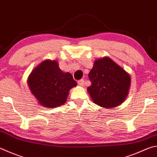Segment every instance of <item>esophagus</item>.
<instances>
[{"label": "esophagus", "mask_w": 157, "mask_h": 157, "mask_svg": "<svg viewBox=\"0 0 157 157\" xmlns=\"http://www.w3.org/2000/svg\"><path fill=\"white\" fill-rule=\"evenodd\" d=\"M78 84L79 85V86H83L84 85V80L83 79H79V80H78Z\"/></svg>", "instance_id": "34e87169"}]
</instances>
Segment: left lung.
<instances>
[{"label":"left lung","instance_id":"1","mask_svg":"<svg viewBox=\"0 0 157 157\" xmlns=\"http://www.w3.org/2000/svg\"><path fill=\"white\" fill-rule=\"evenodd\" d=\"M88 78L91 85L87 90L94 103L98 106L106 108L116 107L128 94L130 75L107 57L95 60Z\"/></svg>","mask_w":157,"mask_h":157}]
</instances>
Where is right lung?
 I'll list each match as a JSON object with an SVG mask.
<instances>
[{
	"label": "right lung",
	"mask_w": 157,
	"mask_h": 157,
	"mask_svg": "<svg viewBox=\"0 0 157 157\" xmlns=\"http://www.w3.org/2000/svg\"><path fill=\"white\" fill-rule=\"evenodd\" d=\"M28 84L38 102L47 108H56L67 101L69 91L77 85L69 73H64L56 60H45L30 74Z\"/></svg>",
	"instance_id": "add662e5"
}]
</instances>
